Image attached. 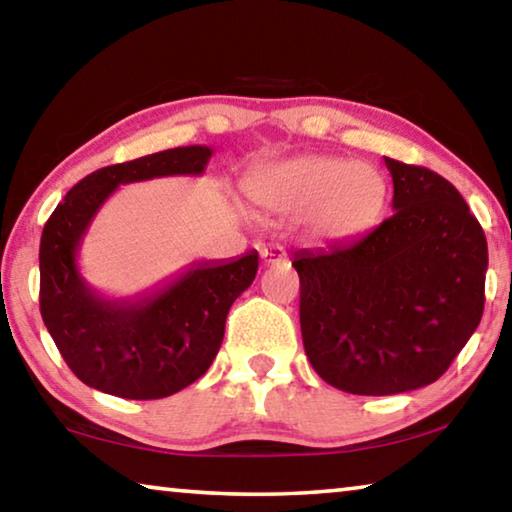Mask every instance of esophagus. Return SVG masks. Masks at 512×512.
<instances>
[{"instance_id": "1", "label": "esophagus", "mask_w": 512, "mask_h": 512, "mask_svg": "<svg viewBox=\"0 0 512 512\" xmlns=\"http://www.w3.org/2000/svg\"><path fill=\"white\" fill-rule=\"evenodd\" d=\"M259 257H262V264H266V266L287 262V253H285V248H282V246L262 248V253H259Z\"/></svg>"}]
</instances>
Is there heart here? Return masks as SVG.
<instances>
[{"label": "heart", "mask_w": 512, "mask_h": 512, "mask_svg": "<svg viewBox=\"0 0 512 512\" xmlns=\"http://www.w3.org/2000/svg\"><path fill=\"white\" fill-rule=\"evenodd\" d=\"M248 200L276 216H301L324 241H352L370 232L386 209L388 186L372 165L324 154H301L255 167Z\"/></svg>", "instance_id": "heart-1"}]
</instances>
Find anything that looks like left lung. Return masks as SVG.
Returning a JSON list of instances; mask_svg holds the SVG:
<instances>
[{
	"label": "left lung",
	"instance_id": "left-lung-1",
	"mask_svg": "<svg viewBox=\"0 0 512 512\" xmlns=\"http://www.w3.org/2000/svg\"><path fill=\"white\" fill-rule=\"evenodd\" d=\"M393 216L352 246L303 248L301 335L340 391L395 395L437 381L478 329L487 241L451 181L384 158Z\"/></svg>",
	"mask_w": 512,
	"mask_h": 512
}]
</instances>
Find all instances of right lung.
<instances>
[{
    "mask_svg": "<svg viewBox=\"0 0 512 512\" xmlns=\"http://www.w3.org/2000/svg\"><path fill=\"white\" fill-rule=\"evenodd\" d=\"M202 144L101 167L68 190L43 227L41 317L68 368L96 391L160 400L200 379L216 358L232 303L253 285L257 250L227 262H197L137 299H105L78 269L91 220L121 183L202 174Z\"/></svg>",
    "mask_w": 512,
    "mask_h": 512,
    "instance_id": "add662e5",
    "label": "right lung"
}]
</instances>
